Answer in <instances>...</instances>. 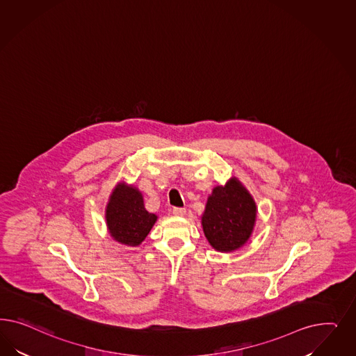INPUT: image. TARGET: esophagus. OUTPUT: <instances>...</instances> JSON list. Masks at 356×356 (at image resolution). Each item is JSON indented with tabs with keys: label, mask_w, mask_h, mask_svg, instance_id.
Returning a JSON list of instances; mask_svg holds the SVG:
<instances>
[{
	"label": "esophagus",
	"mask_w": 356,
	"mask_h": 356,
	"mask_svg": "<svg viewBox=\"0 0 356 356\" xmlns=\"http://www.w3.org/2000/svg\"><path fill=\"white\" fill-rule=\"evenodd\" d=\"M185 213H186V210L183 207H173L172 209V214L175 216H184Z\"/></svg>",
	"instance_id": "esophagus-1"
}]
</instances>
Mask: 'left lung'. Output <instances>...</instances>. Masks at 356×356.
<instances>
[{"instance_id":"8db88e82","label":"left lung","mask_w":356,"mask_h":356,"mask_svg":"<svg viewBox=\"0 0 356 356\" xmlns=\"http://www.w3.org/2000/svg\"><path fill=\"white\" fill-rule=\"evenodd\" d=\"M257 205L237 177L218 185L207 198L201 225L213 248L229 253L244 247L253 234Z\"/></svg>"}]
</instances>
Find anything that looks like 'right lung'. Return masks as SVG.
Returning a JSON list of instances; mask_svg holds the SVG:
<instances>
[{
  "mask_svg": "<svg viewBox=\"0 0 356 356\" xmlns=\"http://www.w3.org/2000/svg\"><path fill=\"white\" fill-rule=\"evenodd\" d=\"M158 216L149 213L140 189L120 181L109 194L106 223L111 237L125 247H138L156 223Z\"/></svg>",
  "mask_w": 356,
  "mask_h": 356,
  "instance_id": "obj_1",
  "label": "right lung"
}]
</instances>
